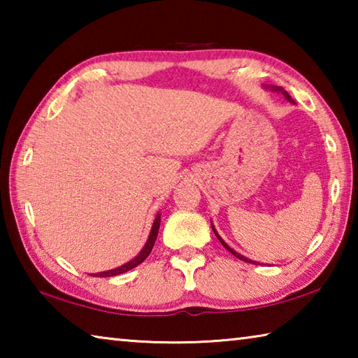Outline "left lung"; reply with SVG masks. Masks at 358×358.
Here are the masks:
<instances>
[{
  "mask_svg": "<svg viewBox=\"0 0 358 358\" xmlns=\"http://www.w3.org/2000/svg\"><path fill=\"white\" fill-rule=\"evenodd\" d=\"M273 90H275V92H280L281 94H284V98H286L287 101H292V98H290V96H289V93L286 92V90H282L281 87H275ZM213 230H215V229H213ZM215 234H216V230H215ZM216 237H217V238H220V241H221V243H222V246H224V248H226V250H227V251H230V252H232L235 257H238V259H241V260H243V262H248V264H256V262H254V260H251V259H246L245 256H241V254H238L237 251H234V250H232V248H230V246H227L226 243H224V241H222V238H221V237H220V235H217V234H216Z\"/></svg>",
  "mask_w": 358,
  "mask_h": 358,
  "instance_id": "obj_1",
  "label": "left lung"
}]
</instances>
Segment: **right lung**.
Here are the masks:
<instances>
[{
  "mask_svg": "<svg viewBox=\"0 0 358 358\" xmlns=\"http://www.w3.org/2000/svg\"><path fill=\"white\" fill-rule=\"evenodd\" d=\"M159 224H161V216L157 215V216H156V220H155V222H153V227H151V232H150L148 241H147V243H145L143 250L141 251V254H138V256H137L136 259H132L131 262H128V264H124V265L118 266V268H115V270H108V271H102V273H98V275H94V276H101V278H104V276H117V275L124 273V271H129V270H132V268H136L137 265H141V264L143 262V260L150 256L151 250H153V245H155V241H156L157 232H159Z\"/></svg>",
  "mask_w": 358,
  "mask_h": 358,
  "instance_id": "right-lung-1",
  "label": "right lung"
}]
</instances>
